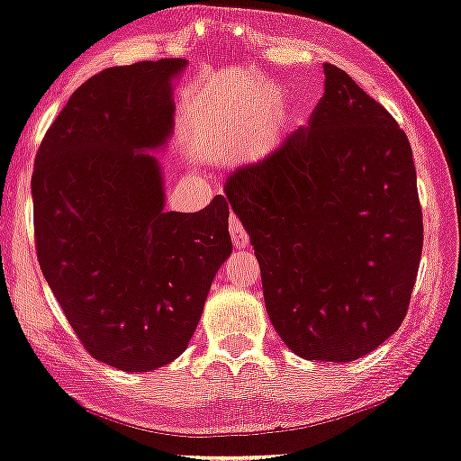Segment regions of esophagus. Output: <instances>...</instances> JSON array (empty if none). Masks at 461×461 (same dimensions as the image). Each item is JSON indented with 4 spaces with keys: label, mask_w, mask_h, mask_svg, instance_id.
<instances>
[{
    "label": "esophagus",
    "mask_w": 461,
    "mask_h": 461,
    "mask_svg": "<svg viewBox=\"0 0 461 461\" xmlns=\"http://www.w3.org/2000/svg\"><path fill=\"white\" fill-rule=\"evenodd\" d=\"M230 233H231L233 246H236V249H246V246H249V231L244 230L242 221L233 215L230 217Z\"/></svg>",
    "instance_id": "esophagus-1"
}]
</instances>
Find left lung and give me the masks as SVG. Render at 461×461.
Returning <instances> with one entry per match:
<instances>
[{"instance_id":"obj_1","label":"left lung","mask_w":461,"mask_h":461,"mask_svg":"<svg viewBox=\"0 0 461 461\" xmlns=\"http://www.w3.org/2000/svg\"><path fill=\"white\" fill-rule=\"evenodd\" d=\"M306 128L233 171L225 196L249 231L275 331L306 360L362 358L406 319L422 254L410 140L341 68Z\"/></svg>"}]
</instances>
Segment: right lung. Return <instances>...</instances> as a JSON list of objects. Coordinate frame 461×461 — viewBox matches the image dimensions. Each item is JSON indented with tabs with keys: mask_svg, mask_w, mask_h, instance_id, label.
Segmentation results:
<instances>
[{
	"mask_svg": "<svg viewBox=\"0 0 461 461\" xmlns=\"http://www.w3.org/2000/svg\"><path fill=\"white\" fill-rule=\"evenodd\" d=\"M169 58L107 68L78 86L34 157V249L47 284L93 358L126 373L176 360L231 254L230 203L163 211L171 134Z\"/></svg>",
	"mask_w": 461,
	"mask_h": 461,
	"instance_id": "add662e5",
	"label": "right lung"
}]
</instances>
